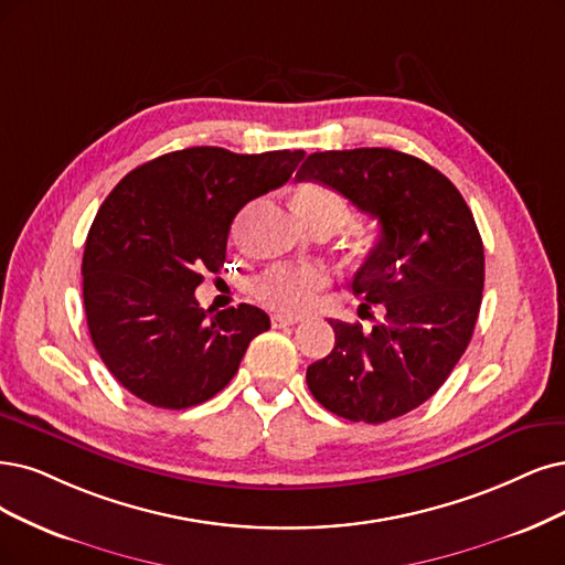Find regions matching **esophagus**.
I'll return each mask as SVG.
<instances>
[{
  "label": "esophagus",
  "mask_w": 565,
  "mask_h": 565,
  "mask_svg": "<svg viewBox=\"0 0 565 565\" xmlns=\"http://www.w3.org/2000/svg\"><path fill=\"white\" fill-rule=\"evenodd\" d=\"M300 321H302V317H296V315H275V317H271V326H275V328L296 326Z\"/></svg>",
  "instance_id": "1"
}]
</instances>
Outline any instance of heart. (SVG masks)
Instances as JSON below:
<instances>
[{
  "label": "heart",
  "instance_id": "b5f03b06",
  "mask_svg": "<svg viewBox=\"0 0 565 565\" xmlns=\"http://www.w3.org/2000/svg\"><path fill=\"white\" fill-rule=\"evenodd\" d=\"M294 209L311 233H335L349 221V202L328 185L305 183L294 193ZM328 286L323 267L277 265L256 279L254 294L267 307L281 311L305 309Z\"/></svg>",
  "mask_w": 565,
  "mask_h": 565
}]
</instances>
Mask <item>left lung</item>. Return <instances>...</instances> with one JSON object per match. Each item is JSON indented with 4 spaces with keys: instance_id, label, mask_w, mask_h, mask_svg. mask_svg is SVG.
<instances>
[{
    "instance_id": "1",
    "label": "left lung",
    "mask_w": 565,
    "mask_h": 565,
    "mask_svg": "<svg viewBox=\"0 0 565 565\" xmlns=\"http://www.w3.org/2000/svg\"><path fill=\"white\" fill-rule=\"evenodd\" d=\"M380 221L353 275L372 330L332 321L335 349L307 367L311 395L349 422L384 424L426 403L470 344L484 288V246L456 185L393 149L311 153L296 174ZM372 317V315H370Z\"/></svg>"
}]
</instances>
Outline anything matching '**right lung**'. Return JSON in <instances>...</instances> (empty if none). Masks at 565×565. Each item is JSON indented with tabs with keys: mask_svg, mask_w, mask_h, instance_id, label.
<instances>
[{
	"mask_svg": "<svg viewBox=\"0 0 565 565\" xmlns=\"http://www.w3.org/2000/svg\"><path fill=\"white\" fill-rule=\"evenodd\" d=\"M302 158L193 146L139 164L102 202L83 250V305L99 359L139 401L185 409L214 398L269 328L254 305L209 317L195 288L223 267L239 209L284 185Z\"/></svg>",
	"mask_w": 565,
	"mask_h": 565,
	"instance_id": "obj_1",
	"label": "right lung"
}]
</instances>
